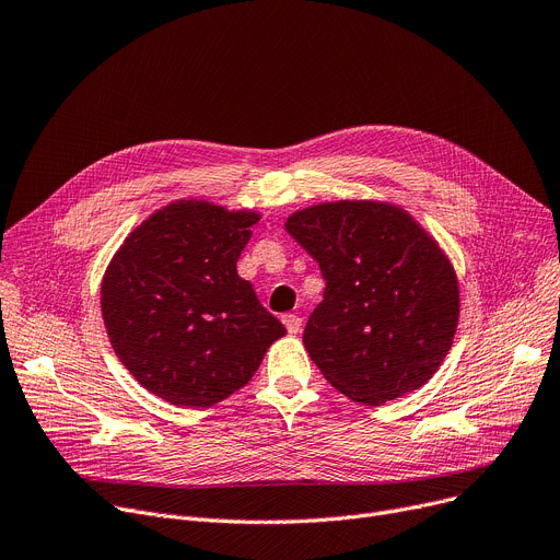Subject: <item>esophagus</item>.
<instances>
[{"label":"esophagus","mask_w":560,"mask_h":560,"mask_svg":"<svg viewBox=\"0 0 560 560\" xmlns=\"http://www.w3.org/2000/svg\"><path fill=\"white\" fill-rule=\"evenodd\" d=\"M281 322L285 325L288 334H292V336L302 331V317H300V315H295V313H285V315L281 317Z\"/></svg>","instance_id":"34e87169"}]
</instances>
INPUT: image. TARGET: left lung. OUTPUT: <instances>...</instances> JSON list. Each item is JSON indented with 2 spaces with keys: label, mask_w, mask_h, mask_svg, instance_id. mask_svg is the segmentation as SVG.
<instances>
[{
  "label": "left lung",
  "mask_w": 560,
  "mask_h": 560,
  "mask_svg": "<svg viewBox=\"0 0 560 560\" xmlns=\"http://www.w3.org/2000/svg\"><path fill=\"white\" fill-rule=\"evenodd\" d=\"M285 231L327 281L304 347L329 384L368 406L422 388L450 354L460 315L456 270L433 235L376 199L308 206L288 215Z\"/></svg>",
  "instance_id": "1"
}]
</instances>
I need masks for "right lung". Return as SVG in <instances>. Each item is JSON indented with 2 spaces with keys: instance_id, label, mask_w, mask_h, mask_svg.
<instances>
[{
  "instance_id": "1",
  "label": "right lung",
  "mask_w": 560,
  "mask_h": 560,
  "mask_svg": "<svg viewBox=\"0 0 560 560\" xmlns=\"http://www.w3.org/2000/svg\"><path fill=\"white\" fill-rule=\"evenodd\" d=\"M260 220L206 199H176L142 220L108 262L102 317L115 357L142 388L206 408L256 374L285 336L235 262Z\"/></svg>"
}]
</instances>
